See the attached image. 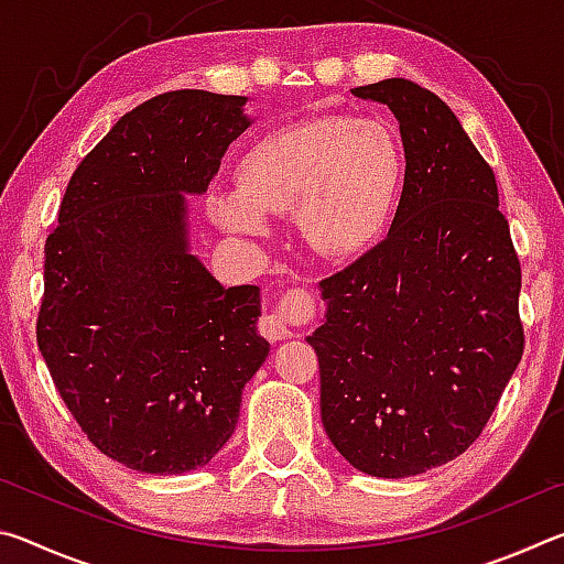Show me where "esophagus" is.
Wrapping results in <instances>:
<instances>
[{
  "label": "esophagus",
  "mask_w": 564,
  "mask_h": 564,
  "mask_svg": "<svg viewBox=\"0 0 564 564\" xmlns=\"http://www.w3.org/2000/svg\"><path fill=\"white\" fill-rule=\"evenodd\" d=\"M311 313V299L303 293L295 295H285L281 301L279 308H273L261 316L259 330L261 336H265L269 340H285L293 336V323L299 318H305Z\"/></svg>",
  "instance_id": "esophagus-1"
}]
</instances>
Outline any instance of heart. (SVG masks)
Listing matches in <instances>:
<instances>
[{
	"label": "heart",
	"instance_id": "obj_1",
	"mask_svg": "<svg viewBox=\"0 0 564 564\" xmlns=\"http://www.w3.org/2000/svg\"><path fill=\"white\" fill-rule=\"evenodd\" d=\"M403 151L373 119L321 117L263 133L238 156V188L216 186L208 212L246 241L269 236V216L295 208L303 243L323 259H352L383 234L403 184Z\"/></svg>",
	"mask_w": 564,
	"mask_h": 564
}]
</instances>
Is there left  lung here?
Masks as SVG:
<instances>
[{
    "label": "left lung",
    "instance_id": "8db88e82",
    "mask_svg": "<svg viewBox=\"0 0 564 564\" xmlns=\"http://www.w3.org/2000/svg\"><path fill=\"white\" fill-rule=\"evenodd\" d=\"M393 111L403 194L386 241L321 281V420L373 477L455 460L522 358L520 261L492 169L443 99L408 79L350 89Z\"/></svg>",
    "mask_w": 564,
    "mask_h": 564
}]
</instances>
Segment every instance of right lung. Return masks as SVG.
I'll return each mask as SVG.
<instances>
[{
    "mask_svg": "<svg viewBox=\"0 0 564 564\" xmlns=\"http://www.w3.org/2000/svg\"><path fill=\"white\" fill-rule=\"evenodd\" d=\"M246 101L181 89L123 113L46 238L36 343L82 431L131 470L204 467L269 358L259 285L224 289L188 241L186 196L206 194L253 123Z\"/></svg>",
    "mask_w": 564,
    "mask_h": 564,
    "instance_id": "1",
    "label": "right lung"
}]
</instances>
